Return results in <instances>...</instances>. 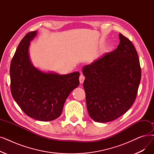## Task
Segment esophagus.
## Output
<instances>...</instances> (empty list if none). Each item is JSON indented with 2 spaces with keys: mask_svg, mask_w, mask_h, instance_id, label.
<instances>
[{
  "mask_svg": "<svg viewBox=\"0 0 154 154\" xmlns=\"http://www.w3.org/2000/svg\"><path fill=\"white\" fill-rule=\"evenodd\" d=\"M84 80H85L84 75H82V74H81V75H80V77H79V82H80V83L82 84L84 82Z\"/></svg>",
  "mask_w": 154,
  "mask_h": 154,
  "instance_id": "34e87169",
  "label": "esophagus"
}]
</instances>
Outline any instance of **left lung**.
<instances>
[{
  "mask_svg": "<svg viewBox=\"0 0 154 154\" xmlns=\"http://www.w3.org/2000/svg\"><path fill=\"white\" fill-rule=\"evenodd\" d=\"M119 45L83 68V85L90 117L97 122H109L128 111L136 99L141 67L135 46L119 35Z\"/></svg>",
  "mask_w": 154,
  "mask_h": 154,
  "instance_id": "1",
  "label": "left lung"
}]
</instances>
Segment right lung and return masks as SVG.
<instances>
[{
    "label": "right lung",
    "instance_id": "right-lung-1",
    "mask_svg": "<svg viewBox=\"0 0 154 154\" xmlns=\"http://www.w3.org/2000/svg\"><path fill=\"white\" fill-rule=\"evenodd\" d=\"M37 31L26 34L20 42L11 63V91L14 99L28 116L51 121L62 114L65 100L79 84L78 72L67 75L44 73L29 60V42Z\"/></svg>",
    "mask_w": 154,
    "mask_h": 154
}]
</instances>
